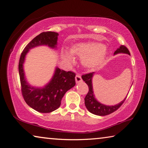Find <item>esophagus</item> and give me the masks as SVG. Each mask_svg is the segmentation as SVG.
<instances>
[{
    "mask_svg": "<svg viewBox=\"0 0 148 148\" xmlns=\"http://www.w3.org/2000/svg\"><path fill=\"white\" fill-rule=\"evenodd\" d=\"M75 79H76V83H79L81 82H82V77L79 74H77L76 76V77H75Z\"/></svg>",
    "mask_w": 148,
    "mask_h": 148,
    "instance_id": "obj_1",
    "label": "esophagus"
}]
</instances>
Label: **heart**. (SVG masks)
<instances>
[{
    "instance_id": "heart-1",
    "label": "heart",
    "mask_w": 148,
    "mask_h": 148,
    "mask_svg": "<svg viewBox=\"0 0 148 148\" xmlns=\"http://www.w3.org/2000/svg\"><path fill=\"white\" fill-rule=\"evenodd\" d=\"M70 52L73 55L82 58V63L86 68L95 69L105 61L108 53V49L106 45L100 43L82 42L72 45L70 48ZM71 54L65 51L62 56L65 60L72 62L74 58Z\"/></svg>"
}]
</instances>
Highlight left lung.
Segmentation results:
<instances>
[{"label":"left lung","mask_w":148,"mask_h":148,"mask_svg":"<svg viewBox=\"0 0 148 148\" xmlns=\"http://www.w3.org/2000/svg\"><path fill=\"white\" fill-rule=\"evenodd\" d=\"M119 53H124L130 55L128 49L124 45H121L120 47L118 48L115 51L114 54L115 55ZM94 72H90V73L83 75L82 76L83 80L87 84L89 88L88 94H86L85 98V106L86 107L88 110L92 113V114L97 115H100V116H105V115H109L112 114V113L114 112L115 111H116L123 105L124 101L126 100L128 95H126V97L121 103L117 104V105L114 106H108L101 104L95 99V95L94 94L93 86H92V77L94 76Z\"/></svg>","instance_id":"obj_1"}]
</instances>
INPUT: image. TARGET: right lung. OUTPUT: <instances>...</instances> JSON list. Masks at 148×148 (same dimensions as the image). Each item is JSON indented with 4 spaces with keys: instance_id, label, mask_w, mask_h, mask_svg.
Instances as JSON below:
<instances>
[{
    "instance_id": "right-lung-1",
    "label": "right lung",
    "mask_w": 148,
    "mask_h": 148,
    "mask_svg": "<svg viewBox=\"0 0 148 148\" xmlns=\"http://www.w3.org/2000/svg\"><path fill=\"white\" fill-rule=\"evenodd\" d=\"M58 36V33L55 32L47 31L40 33L25 46L20 58L18 72L22 95L31 108L40 113H50L58 108L66 92L76 85L75 73L71 71L66 72L58 66L50 82L43 88L30 85L25 77L23 65L26 54L30 49L41 45L56 49Z\"/></svg>"
}]
</instances>
